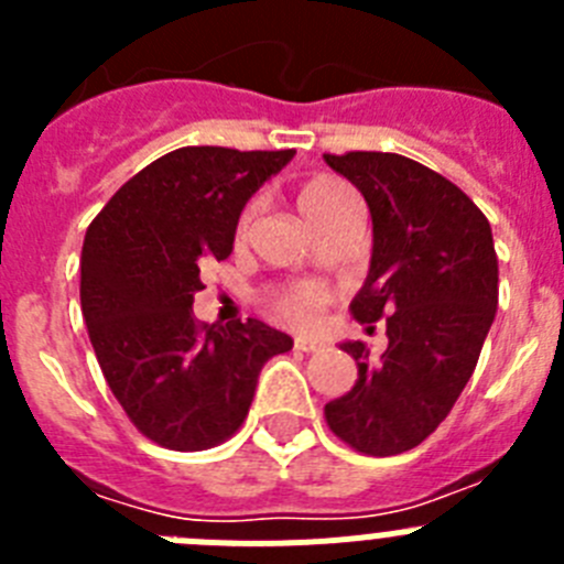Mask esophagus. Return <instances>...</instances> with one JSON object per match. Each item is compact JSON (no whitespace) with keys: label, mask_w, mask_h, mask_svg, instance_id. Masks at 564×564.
Returning a JSON list of instances; mask_svg holds the SVG:
<instances>
[{"label":"esophagus","mask_w":564,"mask_h":564,"mask_svg":"<svg viewBox=\"0 0 564 564\" xmlns=\"http://www.w3.org/2000/svg\"><path fill=\"white\" fill-rule=\"evenodd\" d=\"M293 347L302 352H313V350H322V347H325V341H322V338H313V336H296L293 338Z\"/></svg>","instance_id":"1"}]
</instances>
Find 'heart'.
Wrapping results in <instances>:
<instances>
[{
	"mask_svg": "<svg viewBox=\"0 0 564 564\" xmlns=\"http://www.w3.org/2000/svg\"><path fill=\"white\" fill-rule=\"evenodd\" d=\"M352 192L344 186L338 177L330 174H316L311 181H305L296 192V206L299 212L305 214V220L311 223V228L316 231L327 217L338 212L344 203L350 200ZM251 223H253V208H242V214L237 217V226H234V246L242 248L251 237ZM330 305V291L316 282H293L285 285L282 291L273 293L271 307L276 316L288 318L293 325H313L325 307Z\"/></svg>",
	"mask_w": 564,
	"mask_h": 564,
	"instance_id": "obj_1",
	"label": "heart"
}]
</instances>
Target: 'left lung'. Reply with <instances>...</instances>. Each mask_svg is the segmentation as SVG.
<instances>
[{
    "instance_id": "8db88e82",
    "label": "left lung",
    "mask_w": 564,
    "mask_h": 564,
    "mask_svg": "<svg viewBox=\"0 0 564 564\" xmlns=\"http://www.w3.org/2000/svg\"><path fill=\"white\" fill-rule=\"evenodd\" d=\"M370 206L372 259L352 316L387 350L341 344L358 364L347 395L325 406L327 426L361 455L415 449L452 412L497 313V253L486 214L423 163L392 152L325 154Z\"/></svg>"
}]
</instances>
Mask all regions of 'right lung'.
<instances>
[{
  "instance_id": "obj_1",
  "label": "right lung",
  "mask_w": 564,
  "mask_h": 564,
  "mask_svg": "<svg viewBox=\"0 0 564 564\" xmlns=\"http://www.w3.org/2000/svg\"><path fill=\"white\" fill-rule=\"evenodd\" d=\"M226 147L163 154L109 197L82 248V313L109 390L141 435L203 452L242 426L262 364L293 338L192 313L203 259H226L253 192L293 158Z\"/></svg>"
}]
</instances>
